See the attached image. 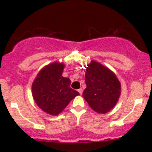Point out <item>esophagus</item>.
Instances as JSON below:
<instances>
[{
    "instance_id": "1",
    "label": "esophagus",
    "mask_w": 152,
    "mask_h": 152,
    "mask_svg": "<svg viewBox=\"0 0 152 152\" xmlns=\"http://www.w3.org/2000/svg\"><path fill=\"white\" fill-rule=\"evenodd\" d=\"M78 91L79 92V94H81V95L82 93H83V89H82V88H79V89L78 90Z\"/></svg>"
}]
</instances>
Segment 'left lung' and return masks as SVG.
Wrapping results in <instances>:
<instances>
[{"label": "left lung", "instance_id": "8db88e82", "mask_svg": "<svg viewBox=\"0 0 152 152\" xmlns=\"http://www.w3.org/2000/svg\"><path fill=\"white\" fill-rule=\"evenodd\" d=\"M86 67V88L83 97L94 111L106 114L117 103L121 95V83L114 72L100 63L91 61Z\"/></svg>", "mask_w": 152, "mask_h": 152}]
</instances>
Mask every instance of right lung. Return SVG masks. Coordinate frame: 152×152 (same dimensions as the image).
<instances>
[{"instance_id": "add662e5", "label": "right lung", "mask_w": 152, "mask_h": 152, "mask_svg": "<svg viewBox=\"0 0 152 152\" xmlns=\"http://www.w3.org/2000/svg\"><path fill=\"white\" fill-rule=\"evenodd\" d=\"M64 65L53 62L39 71L32 83V95L38 107L47 114L56 116L76 96L77 91L70 87L69 78L62 76Z\"/></svg>"}]
</instances>
